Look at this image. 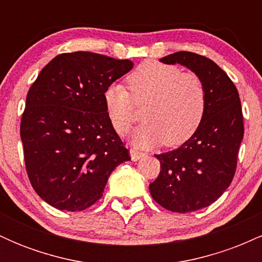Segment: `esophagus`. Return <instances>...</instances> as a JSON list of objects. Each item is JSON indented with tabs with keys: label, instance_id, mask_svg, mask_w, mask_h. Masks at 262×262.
Here are the masks:
<instances>
[{
	"label": "esophagus",
	"instance_id": "obj_1",
	"mask_svg": "<svg viewBox=\"0 0 262 262\" xmlns=\"http://www.w3.org/2000/svg\"><path fill=\"white\" fill-rule=\"evenodd\" d=\"M129 154H130V158H132V160H133V161L140 160L141 158H144V156H145V154H143V152L137 151V150H134V149L129 150Z\"/></svg>",
	"mask_w": 262,
	"mask_h": 262
}]
</instances>
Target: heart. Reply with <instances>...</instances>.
Returning a JSON list of instances; mask_svg holds the SVG:
<instances>
[{"mask_svg":"<svg viewBox=\"0 0 262 262\" xmlns=\"http://www.w3.org/2000/svg\"><path fill=\"white\" fill-rule=\"evenodd\" d=\"M130 93L121 83L104 90L108 118L118 134L127 133L135 121V106H145V122L132 134V143L148 149L164 141L179 146L192 137L202 123L207 106L203 81L179 66L145 61L128 76ZM134 98L132 99L131 97Z\"/></svg>","mask_w":262,"mask_h":262,"instance_id":"b5f03b06","label":"heart"}]
</instances>
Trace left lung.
<instances>
[{
	"mask_svg": "<svg viewBox=\"0 0 262 262\" xmlns=\"http://www.w3.org/2000/svg\"><path fill=\"white\" fill-rule=\"evenodd\" d=\"M160 61L180 64L196 74L206 87L207 106L196 133L172 151L155 155L161 170L149 189L171 212H196L215 202L235 173L244 135L239 93L229 76L206 56L177 52Z\"/></svg>",
	"mask_w": 262,
	"mask_h": 262,
	"instance_id": "left-lung-1",
	"label": "left lung"
}]
</instances>
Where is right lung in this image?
Segmentation results:
<instances>
[{
  "label": "right lung",
  "instance_id": "obj_1",
  "mask_svg": "<svg viewBox=\"0 0 262 262\" xmlns=\"http://www.w3.org/2000/svg\"><path fill=\"white\" fill-rule=\"evenodd\" d=\"M133 66L102 54H60L29 89L20 122L26 169L38 196L54 208H89L102 197L112 171L130 160L103 93Z\"/></svg>",
  "mask_w": 262,
  "mask_h": 262
}]
</instances>
